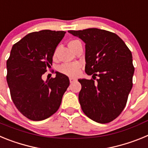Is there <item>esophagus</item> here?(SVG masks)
<instances>
[{"label":"esophagus","instance_id":"obj_1","mask_svg":"<svg viewBox=\"0 0 148 148\" xmlns=\"http://www.w3.org/2000/svg\"><path fill=\"white\" fill-rule=\"evenodd\" d=\"M75 81H76V78H72V77H70V83H73V82H75Z\"/></svg>","mask_w":148,"mask_h":148}]
</instances>
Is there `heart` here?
Here are the masks:
<instances>
[{"label": "heart", "mask_w": 148, "mask_h": 148, "mask_svg": "<svg viewBox=\"0 0 148 148\" xmlns=\"http://www.w3.org/2000/svg\"><path fill=\"white\" fill-rule=\"evenodd\" d=\"M77 42H79V40H71L69 44V46L73 45ZM56 53H55L54 56H56ZM81 67H82V65H81L80 63L78 62L64 63V64L60 65L59 67H58V71L63 74H64V75H68V76L75 77L80 73Z\"/></svg>", "instance_id": "heart-1"}]
</instances>
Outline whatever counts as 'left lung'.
Segmentation results:
<instances>
[{"instance_id":"left-lung-1","label":"left lung","mask_w":148,"mask_h":148,"mask_svg":"<svg viewBox=\"0 0 148 148\" xmlns=\"http://www.w3.org/2000/svg\"><path fill=\"white\" fill-rule=\"evenodd\" d=\"M68 32L85 43V72L92 75L90 80L78 79L82 110L94 121L110 122L125 108L133 87L131 52L118 35L107 30L90 28Z\"/></svg>"}]
</instances>
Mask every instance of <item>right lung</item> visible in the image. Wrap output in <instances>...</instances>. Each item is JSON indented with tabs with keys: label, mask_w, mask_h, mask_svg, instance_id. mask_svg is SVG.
Here are the masks:
<instances>
[{
	"label": "right lung",
	"mask_w": 148,
	"mask_h": 148,
	"mask_svg": "<svg viewBox=\"0 0 148 148\" xmlns=\"http://www.w3.org/2000/svg\"><path fill=\"white\" fill-rule=\"evenodd\" d=\"M65 33L49 29L31 32L12 46L6 81L13 103L29 119L41 121L54 114L69 87V78L58 72L55 78L42 79Z\"/></svg>",
	"instance_id": "right-lung-1"
}]
</instances>
